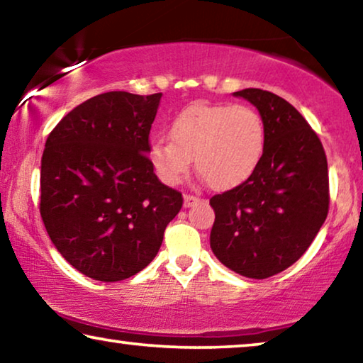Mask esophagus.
Listing matches in <instances>:
<instances>
[{"mask_svg": "<svg viewBox=\"0 0 363 363\" xmlns=\"http://www.w3.org/2000/svg\"><path fill=\"white\" fill-rule=\"evenodd\" d=\"M183 198H185V203H183L185 204V208H189V206H193L194 203H198V201L201 199L199 196H194V194H189V193H186Z\"/></svg>", "mask_w": 363, "mask_h": 363, "instance_id": "esophagus-1", "label": "esophagus"}]
</instances>
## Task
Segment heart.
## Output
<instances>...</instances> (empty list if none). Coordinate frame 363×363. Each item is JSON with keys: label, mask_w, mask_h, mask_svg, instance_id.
<instances>
[{"label": "heart", "mask_w": 363, "mask_h": 363, "mask_svg": "<svg viewBox=\"0 0 363 363\" xmlns=\"http://www.w3.org/2000/svg\"><path fill=\"white\" fill-rule=\"evenodd\" d=\"M170 139H154L149 159L160 180L177 185L191 159L213 188L243 183L259 165L266 147V125L248 105L194 104L175 116Z\"/></svg>", "instance_id": "b5f03b06"}]
</instances>
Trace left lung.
Returning <instances> with one entry per match:
<instances>
[{"label": "left lung", "mask_w": 363, "mask_h": 363, "mask_svg": "<svg viewBox=\"0 0 363 363\" xmlns=\"http://www.w3.org/2000/svg\"><path fill=\"white\" fill-rule=\"evenodd\" d=\"M258 108L266 125L259 165L243 183L209 199L211 248L237 274L266 279L302 256L330 211L323 144L300 111L269 91L233 94Z\"/></svg>", "instance_id": "obj_1"}]
</instances>
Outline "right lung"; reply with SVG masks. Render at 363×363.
<instances>
[{"label":"right lung","mask_w":363,"mask_h":363,"mask_svg":"<svg viewBox=\"0 0 363 363\" xmlns=\"http://www.w3.org/2000/svg\"><path fill=\"white\" fill-rule=\"evenodd\" d=\"M162 94L111 91L53 128L40 169V216L61 256L87 277L123 281L155 258L183 196L147 157Z\"/></svg>","instance_id":"add662e5"}]
</instances>
